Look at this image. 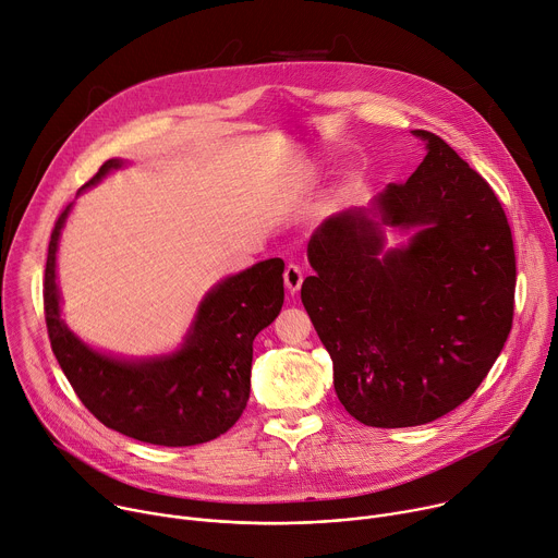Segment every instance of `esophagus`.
<instances>
[{"instance_id":"obj_1","label":"esophagus","mask_w":558,"mask_h":558,"mask_svg":"<svg viewBox=\"0 0 558 558\" xmlns=\"http://www.w3.org/2000/svg\"><path fill=\"white\" fill-rule=\"evenodd\" d=\"M302 280H305V276H302V269L298 265H287L284 269V284L291 293H295L300 287H302Z\"/></svg>"}]
</instances>
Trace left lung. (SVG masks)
I'll list each match as a JSON object with an SVG mask.
<instances>
[{
  "label": "left lung",
  "mask_w": 558,
  "mask_h": 558,
  "mask_svg": "<svg viewBox=\"0 0 558 558\" xmlns=\"http://www.w3.org/2000/svg\"><path fill=\"white\" fill-rule=\"evenodd\" d=\"M427 156L369 207L312 235L300 298L344 410L369 427L432 423L465 402L510 336L517 258L492 186L429 131ZM383 226L420 231L384 251Z\"/></svg>",
  "instance_id": "obj_1"
}]
</instances>
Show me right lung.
Masks as SVG:
<instances>
[{"instance_id": "right-lung-1", "label": "right lung", "mask_w": 558, "mask_h": 558, "mask_svg": "<svg viewBox=\"0 0 558 558\" xmlns=\"http://www.w3.org/2000/svg\"><path fill=\"white\" fill-rule=\"evenodd\" d=\"M122 165L107 160L77 193ZM69 211L71 205L48 242L44 316L50 347L84 408L129 438L165 447L199 445L231 429L248 400L253 338L282 310L284 263L271 258L218 282L171 356L122 361L84 344L62 320L56 258Z\"/></svg>"}]
</instances>
